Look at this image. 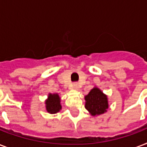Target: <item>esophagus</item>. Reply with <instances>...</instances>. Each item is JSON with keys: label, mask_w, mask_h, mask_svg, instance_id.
<instances>
[{"label": "esophagus", "mask_w": 147, "mask_h": 147, "mask_svg": "<svg viewBox=\"0 0 147 147\" xmlns=\"http://www.w3.org/2000/svg\"><path fill=\"white\" fill-rule=\"evenodd\" d=\"M72 88L76 90L79 89V85H78V83H74L73 85H72Z\"/></svg>", "instance_id": "34e87169"}]
</instances>
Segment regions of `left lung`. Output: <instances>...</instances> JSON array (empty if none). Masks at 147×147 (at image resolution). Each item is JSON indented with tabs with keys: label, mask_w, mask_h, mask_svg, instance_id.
Instances as JSON below:
<instances>
[{
	"label": "left lung",
	"mask_w": 147,
	"mask_h": 147,
	"mask_svg": "<svg viewBox=\"0 0 147 147\" xmlns=\"http://www.w3.org/2000/svg\"><path fill=\"white\" fill-rule=\"evenodd\" d=\"M85 108L92 116H98L105 114L109 107L107 96L96 86L85 95Z\"/></svg>",
	"instance_id": "1"
}]
</instances>
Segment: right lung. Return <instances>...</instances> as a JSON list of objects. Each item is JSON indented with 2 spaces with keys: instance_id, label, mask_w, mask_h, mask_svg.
Here are the masks:
<instances>
[{
  "instance_id": "right-lung-1",
  "label": "right lung",
  "mask_w": 147,
  "mask_h": 147,
  "mask_svg": "<svg viewBox=\"0 0 147 147\" xmlns=\"http://www.w3.org/2000/svg\"><path fill=\"white\" fill-rule=\"evenodd\" d=\"M46 110L49 114H56L62 109L61 98L58 93H49L48 98L45 100Z\"/></svg>"
}]
</instances>
